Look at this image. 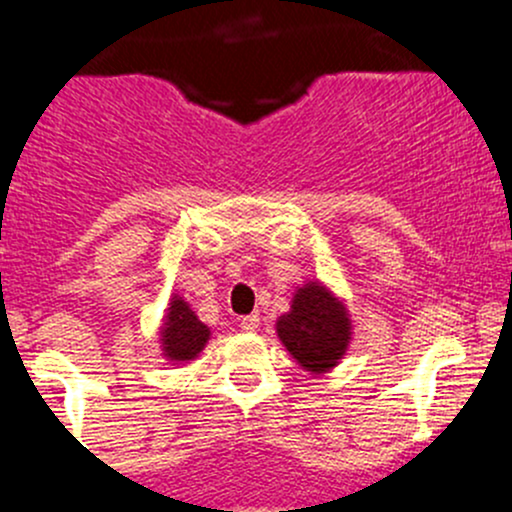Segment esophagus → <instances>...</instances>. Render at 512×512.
<instances>
[{
    "label": "esophagus",
    "mask_w": 512,
    "mask_h": 512,
    "mask_svg": "<svg viewBox=\"0 0 512 512\" xmlns=\"http://www.w3.org/2000/svg\"><path fill=\"white\" fill-rule=\"evenodd\" d=\"M257 327H260V317L257 314H247V317L240 319V329H245V332H257Z\"/></svg>",
    "instance_id": "obj_1"
}]
</instances>
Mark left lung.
Masks as SVG:
<instances>
[{"label": "left lung", "instance_id": "1", "mask_svg": "<svg viewBox=\"0 0 512 512\" xmlns=\"http://www.w3.org/2000/svg\"><path fill=\"white\" fill-rule=\"evenodd\" d=\"M277 334L287 352L314 374L337 366L352 339L344 307L317 282H309L294 294L292 312L280 317Z\"/></svg>", "mask_w": 512, "mask_h": 512}]
</instances>
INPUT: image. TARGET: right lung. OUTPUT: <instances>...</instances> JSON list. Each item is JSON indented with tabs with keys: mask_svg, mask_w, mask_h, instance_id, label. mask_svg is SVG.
Segmentation results:
<instances>
[{
	"mask_svg": "<svg viewBox=\"0 0 512 512\" xmlns=\"http://www.w3.org/2000/svg\"><path fill=\"white\" fill-rule=\"evenodd\" d=\"M160 337H163V352L168 354V359L188 361L203 352L205 342L210 339V329L195 317V312L183 299L175 297L168 307Z\"/></svg>",
	"mask_w": 512,
	"mask_h": 512,
	"instance_id": "obj_1",
	"label": "right lung"
}]
</instances>
